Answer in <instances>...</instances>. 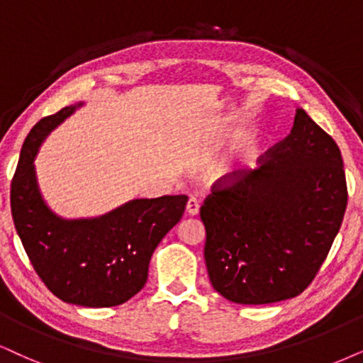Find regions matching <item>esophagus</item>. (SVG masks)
Segmentation results:
<instances>
[{
  "label": "esophagus",
  "instance_id": "1",
  "mask_svg": "<svg viewBox=\"0 0 363 363\" xmlns=\"http://www.w3.org/2000/svg\"><path fill=\"white\" fill-rule=\"evenodd\" d=\"M186 211L189 216H196L199 213V201H197L196 197H189V201H187L186 204Z\"/></svg>",
  "mask_w": 363,
  "mask_h": 363
}]
</instances>
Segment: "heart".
I'll return each instance as SVG.
<instances>
[{"label":"heart","mask_w":363,"mask_h":363,"mask_svg":"<svg viewBox=\"0 0 363 363\" xmlns=\"http://www.w3.org/2000/svg\"><path fill=\"white\" fill-rule=\"evenodd\" d=\"M241 154L245 159H251L256 154V140L253 137H245V139L241 140ZM228 171L229 167L224 166V164L214 169V172L218 174V176H223V174H226Z\"/></svg>","instance_id":"obj_1"}]
</instances>
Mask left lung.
Instances as JSON below:
<instances>
[{
  "label": "left lung",
  "mask_w": 363,
  "mask_h": 363,
  "mask_svg": "<svg viewBox=\"0 0 363 363\" xmlns=\"http://www.w3.org/2000/svg\"><path fill=\"white\" fill-rule=\"evenodd\" d=\"M255 171L216 181L201 206L211 284L240 305L306 290L342 226L348 192L337 142L298 108L290 135Z\"/></svg>",
  "instance_id": "1"
}]
</instances>
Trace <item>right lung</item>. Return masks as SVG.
<instances>
[{"label": "right lung", "instance_id": "obj_1", "mask_svg": "<svg viewBox=\"0 0 363 363\" xmlns=\"http://www.w3.org/2000/svg\"><path fill=\"white\" fill-rule=\"evenodd\" d=\"M73 110L62 108L30 130L11 181V216L36 274L55 296L107 308L144 288L150 256L182 218L187 196L134 199L94 219L55 216L41 199L33 160L45 135Z\"/></svg>", "mask_w": 363, "mask_h": 363}]
</instances>
